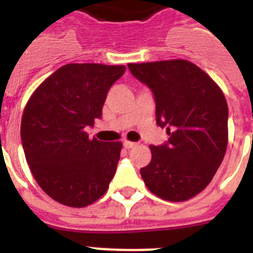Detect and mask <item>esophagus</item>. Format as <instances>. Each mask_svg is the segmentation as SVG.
Returning <instances> with one entry per match:
<instances>
[{
	"mask_svg": "<svg viewBox=\"0 0 253 253\" xmlns=\"http://www.w3.org/2000/svg\"><path fill=\"white\" fill-rule=\"evenodd\" d=\"M136 146H138V144L134 142H128V140H125V142H123V147H125V148H127V150L134 148V147H136Z\"/></svg>",
	"mask_w": 253,
	"mask_h": 253,
	"instance_id": "esophagus-1",
	"label": "esophagus"
}]
</instances>
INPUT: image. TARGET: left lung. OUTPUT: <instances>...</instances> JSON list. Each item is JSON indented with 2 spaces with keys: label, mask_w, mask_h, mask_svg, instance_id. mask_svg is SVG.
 <instances>
[{
  "label": "left lung",
  "mask_w": 253,
  "mask_h": 253,
  "mask_svg": "<svg viewBox=\"0 0 253 253\" xmlns=\"http://www.w3.org/2000/svg\"><path fill=\"white\" fill-rule=\"evenodd\" d=\"M156 101V123L168 142L150 146L152 159L140 174L155 196L190 200L219 168L228 142V107L222 89L200 67L184 59L128 64Z\"/></svg>",
  "instance_id": "obj_1"
}]
</instances>
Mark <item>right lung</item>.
I'll use <instances>...</instances> for the list:
<instances>
[{"mask_svg": "<svg viewBox=\"0 0 253 253\" xmlns=\"http://www.w3.org/2000/svg\"><path fill=\"white\" fill-rule=\"evenodd\" d=\"M125 65L67 64L47 77L26 103L21 139L34 178L52 200L85 208L106 193L122 143L89 139L107 91Z\"/></svg>", "mask_w": 253, "mask_h": 253, "instance_id": "1", "label": "right lung"}]
</instances>
